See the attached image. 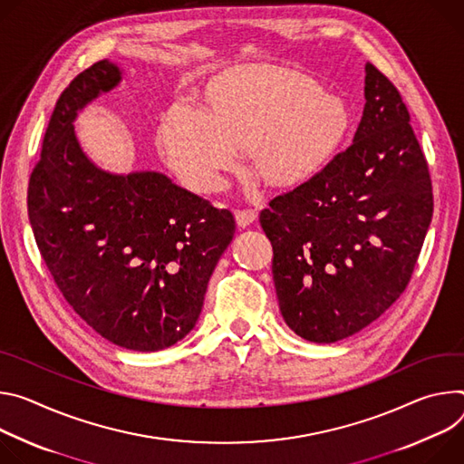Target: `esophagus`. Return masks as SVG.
I'll return each instance as SVG.
<instances>
[{
	"label": "esophagus",
	"mask_w": 464,
	"mask_h": 464,
	"mask_svg": "<svg viewBox=\"0 0 464 464\" xmlns=\"http://www.w3.org/2000/svg\"><path fill=\"white\" fill-rule=\"evenodd\" d=\"M252 223H256V214H254V212H250V210H239V212H236V225H237L239 228H246V227H250Z\"/></svg>",
	"instance_id": "34e87169"
}]
</instances>
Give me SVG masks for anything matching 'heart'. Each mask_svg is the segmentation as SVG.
I'll use <instances>...</instances> for the list:
<instances>
[{
	"label": "heart",
	"mask_w": 464,
	"mask_h": 464,
	"mask_svg": "<svg viewBox=\"0 0 464 464\" xmlns=\"http://www.w3.org/2000/svg\"><path fill=\"white\" fill-rule=\"evenodd\" d=\"M200 95V111L179 102L157 129L168 166L200 193L216 189L234 168V150L246 152L252 177L269 189L296 191L328 169L352 129V111L341 95L280 64L227 68Z\"/></svg>",
	"instance_id": "1"
}]
</instances>
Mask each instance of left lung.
<instances>
[{
	"instance_id": "obj_1",
	"label": "left lung",
	"mask_w": 464,
	"mask_h": 464,
	"mask_svg": "<svg viewBox=\"0 0 464 464\" xmlns=\"http://www.w3.org/2000/svg\"><path fill=\"white\" fill-rule=\"evenodd\" d=\"M353 143L260 214L285 324L335 343L376 321L413 275L433 216L428 162L396 86L365 66Z\"/></svg>"
}]
</instances>
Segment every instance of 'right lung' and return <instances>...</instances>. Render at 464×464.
Here are the masks:
<instances>
[{
  "label": "right lung",
  "mask_w": 464,
  "mask_h": 464,
  "mask_svg": "<svg viewBox=\"0 0 464 464\" xmlns=\"http://www.w3.org/2000/svg\"><path fill=\"white\" fill-rule=\"evenodd\" d=\"M121 79L105 59L61 93L27 208L42 258L75 314L118 346L157 352L193 330L236 223L164 173L118 175L88 159L73 123Z\"/></svg>",
  "instance_id": "obj_1"
}]
</instances>
